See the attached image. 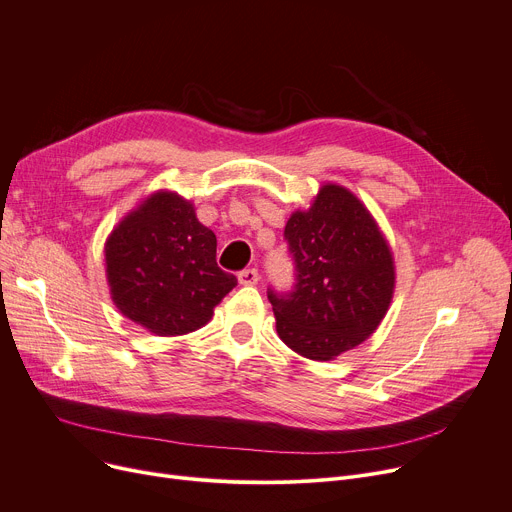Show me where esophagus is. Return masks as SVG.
<instances>
[{
  "mask_svg": "<svg viewBox=\"0 0 512 512\" xmlns=\"http://www.w3.org/2000/svg\"><path fill=\"white\" fill-rule=\"evenodd\" d=\"M258 279H260V275H258L256 268H244V270H239V273H237V281L242 285H256Z\"/></svg>",
  "mask_w": 512,
  "mask_h": 512,
  "instance_id": "1",
  "label": "esophagus"
}]
</instances>
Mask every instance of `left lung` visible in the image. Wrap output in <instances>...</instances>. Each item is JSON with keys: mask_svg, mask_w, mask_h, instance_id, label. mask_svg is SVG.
<instances>
[{"mask_svg": "<svg viewBox=\"0 0 512 512\" xmlns=\"http://www.w3.org/2000/svg\"><path fill=\"white\" fill-rule=\"evenodd\" d=\"M283 235L295 279L289 291L268 287L277 333L295 353L328 362L378 328L393 299V254L368 208L335 184L293 213Z\"/></svg>", "mask_w": 512, "mask_h": 512, "instance_id": "left-lung-1", "label": "left lung"}]
</instances>
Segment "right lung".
<instances>
[{"label": "right lung", "instance_id": "add662e5", "mask_svg": "<svg viewBox=\"0 0 512 512\" xmlns=\"http://www.w3.org/2000/svg\"><path fill=\"white\" fill-rule=\"evenodd\" d=\"M107 281L115 306L159 337L206 324L237 285L217 264V237L171 192L146 198L109 235Z\"/></svg>", "mask_w": 512, "mask_h": 512}]
</instances>
